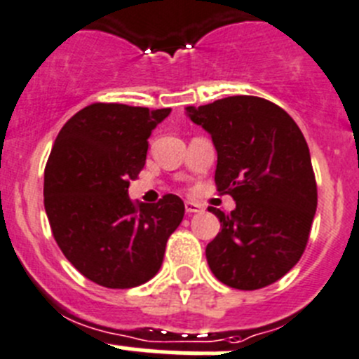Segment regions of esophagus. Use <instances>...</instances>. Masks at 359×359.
Masks as SVG:
<instances>
[{"label":"esophagus","instance_id":"34e87169","mask_svg":"<svg viewBox=\"0 0 359 359\" xmlns=\"http://www.w3.org/2000/svg\"><path fill=\"white\" fill-rule=\"evenodd\" d=\"M202 209H204V208H202L201 204H197V202H190V201L184 202V211H187L188 215H194V212H201Z\"/></svg>","mask_w":359,"mask_h":359}]
</instances>
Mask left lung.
Returning a JSON list of instances; mask_svg holds the SVG:
<instances>
[{"label":"left lung","mask_w":359,"mask_h":359,"mask_svg":"<svg viewBox=\"0 0 359 359\" xmlns=\"http://www.w3.org/2000/svg\"><path fill=\"white\" fill-rule=\"evenodd\" d=\"M187 113L211 134L216 188L236 201L230 215L209 208L222 223L205 248L209 269L230 288H265L300 260L318 208L304 134L285 109L257 95H230Z\"/></svg>","instance_id":"left-lung-1"}]
</instances>
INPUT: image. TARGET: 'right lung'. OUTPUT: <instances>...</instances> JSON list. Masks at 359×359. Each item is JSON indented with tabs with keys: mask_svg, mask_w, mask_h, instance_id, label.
Here are the masks:
<instances>
[{
	"mask_svg": "<svg viewBox=\"0 0 359 359\" xmlns=\"http://www.w3.org/2000/svg\"><path fill=\"white\" fill-rule=\"evenodd\" d=\"M171 108L94 102L71 116L45 165V211L54 239L74 269L104 288L150 281L164 260L184 204L130 201L129 181L144 168L148 137Z\"/></svg>",
	"mask_w": 359,
	"mask_h": 359,
	"instance_id": "obj_1",
	"label": "right lung"
}]
</instances>
